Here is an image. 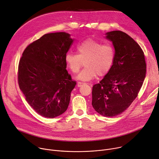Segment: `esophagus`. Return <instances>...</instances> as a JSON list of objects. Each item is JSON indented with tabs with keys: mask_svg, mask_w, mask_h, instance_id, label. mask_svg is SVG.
I'll return each instance as SVG.
<instances>
[{
	"mask_svg": "<svg viewBox=\"0 0 159 159\" xmlns=\"http://www.w3.org/2000/svg\"><path fill=\"white\" fill-rule=\"evenodd\" d=\"M83 84H84V82H78V83H77V86H78V87H80V86H82Z\"/></svg>",
	"mask_w": 159,
	"mask_h": 159,
	"instance_id": "obj_1",
	"label": "esophagus"
}]
</instances>
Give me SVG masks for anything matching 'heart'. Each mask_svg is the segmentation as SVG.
Returning a JSON list of instances; mask_svg holds the SVG:
<instances>
[{"label": "heart", "mask_w": 159, "mask_h": 159, "mask_svg": "<svg viewBox=\"0 0 159 159\" xmlns=\"http://www.w3.org/2000/svg\"><path fill=\"white\" fill-rule=\"evenodd\" d=\"M78 54L68 52L65 61L73 74H77L84 66L85 68L78 75V79L89 81L97 75L102 77L111 68L115 57L114 47L110 44H103L94 39H87L77 46Z\"/></svg>", "instance_id": "1"}]
</instances>
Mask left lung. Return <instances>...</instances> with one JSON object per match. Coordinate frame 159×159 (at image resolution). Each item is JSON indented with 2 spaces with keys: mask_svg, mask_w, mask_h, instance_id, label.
Returning <instances> with one entry per match:
<instances>
[{
  "mask_svg": "<svg viewBox=\"0 0 159 159\" xmlns=\"http://www.w3.org/2000/svg\"><path fill=\"white\" fill-rule=\"evenodd\" d=\"M115 51L113 65L105 77L93 85L92 105L106 117L124 112L138 96L145 80L147 64L138 43L121 31L107 33Z\"/></svg>",
  "mask_w": 159,
  "mask_h": 159,
  "instance_id": "left-lung-1",
  "label": "left lung"
}]
</instances>
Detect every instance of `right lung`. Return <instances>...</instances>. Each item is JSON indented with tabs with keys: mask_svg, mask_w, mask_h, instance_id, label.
I'll use <instances>...</instances> for the list:
<instances>
[{
	"mask_svg": "<svg viewBox=\"0 0 159 159\" xmlns=\"http://www.w3.org/2000/svg\"><path fill=\"white\" fill-rule=\"evenodd\" d=\"M65 32L47 34L24 50L18 81L26 102L41 116L54 118L67 109L76 85L68 73L65 56L73 42Z\"/></svg>",
	"mask_w": 159,
	"mask_h": 159,
	"instance_id": "right-lung-1",
	"label": "right lung"
}]
</instances>
